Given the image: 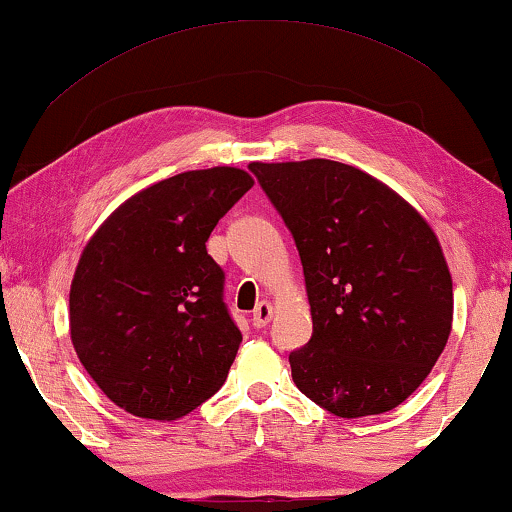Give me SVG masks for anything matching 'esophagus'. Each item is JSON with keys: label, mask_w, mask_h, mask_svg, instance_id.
Wrapping results in <instances>:
<instances>
[{"label": "esophagus", "mask_w": 512, "mask_h": 512, "mask_svg": "<svg viewBox=\"0 0 512 512\" xmlns=\"http://www.w3.org/2000/svg\"><path fill=\"white\" fill-rule=\"evenodd\" d=\"M270 317H272V305L268 301H261L254 308V315H251V324H254L256 329H263L265 324L270 322Z\"/></svg>", "instance_id": "1"}]
</instances>
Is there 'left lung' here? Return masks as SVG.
<instances>
[{
  "label": "left lung",
  "instance_id": "left-lung-1",
  "mask_svg": "<svg viewBox=\"0 0 512 512\" xmlns=\"http://www.w3.org/2000/svg\"><path fill=\"white\" fill-rule=\"evenodd\" d=\"M282 216L308 289L313 336L291 350L296 388L329 414L395 409L435 367L454 291L430 225L388 185L331 159L249 164Z\"/></svg>",
  "mask_w": 512,
  "mask_h": 512
}]
</instances>
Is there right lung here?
Masks as SVG:
<instances>
[{"instance_id":"obj_1","label":"right lung","mask_w":512,"mask_h":512,"mask_svg":"<svg viewBox=\"0 0 512 512\" xmlns=\"http://www.w3.org/2000/svg\"><path fill=\"white\" fill-rule=\"evenodd\" d=\"M254 185L247 171H185L138 192L79 258L70 336L117 407L174 421L218 393L242 343L207 254L216 223Z\"/></svg>"}]
</instances>
